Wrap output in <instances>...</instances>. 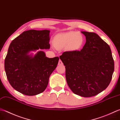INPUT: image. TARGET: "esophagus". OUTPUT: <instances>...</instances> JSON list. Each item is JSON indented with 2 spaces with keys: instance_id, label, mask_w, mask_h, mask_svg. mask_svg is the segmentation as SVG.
I'll return each instance as SVG.
<instances>
[{
  "instance_id": "1",
  "label": "esophagus",
  "mask_w": 120,
  "mask_h": 120,
  "mask_svg": "<svg viewBox=\"0 0 120 120\" xmlns=\"http://www.w3.org/2000/svg\"><path fill=\"white\" fill-rule=\"evenodd\" d=\"M62 64L63 63H62V62L61 61V60H59V62H58V65H62Z\"/></svg>"
}]
</instances>
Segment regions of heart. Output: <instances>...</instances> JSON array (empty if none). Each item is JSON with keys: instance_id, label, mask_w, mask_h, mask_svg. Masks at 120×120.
<instances>
[{"instance_id": "b5f03b06", "label": "heart", "mask_w": 120, "mask_h": 120, "mask_svg": "<svg viewBox=\"0 0 120 120\" xmlns=\"http://www.w3.org/2000/svg\"><path fill=\"white\" fill-rule=\"evenodd\" d=\"M84 43V37L81 33L70 31L56 36L53 39L54 47L58 50L67 48L70 51L77 50Z\"/></svg>"}]
</instances>
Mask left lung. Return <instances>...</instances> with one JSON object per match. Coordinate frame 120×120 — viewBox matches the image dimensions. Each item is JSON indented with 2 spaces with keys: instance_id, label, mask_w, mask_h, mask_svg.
<instances>
[{
  "instance_id": "8db88e82",
  "label": "left lung",
  "mask_w": 120,
  "mask_h": 120,
  "mask_svg": "<svg viewBox=\"0 0 120 120\" xmlns=\"http://www.w3.org/2000/svg\"><path fill=\"white\" fill-rule=\"evenodd\" d=\"M86 43L80 51H66L60 56L65 65L68 85L75 94L97 95L109 86L114 69L111 49L95 33L81 32Z\"/></svg>"
}]
</instances>
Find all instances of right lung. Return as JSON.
Segmentation results:
<instances>
[{
	"mask_svg": "<svg viewBox=\"0 0 120 120\" xmlns=\"http://www.w3.org/2000/svg\"><path fill=\"white\" fill-rule=\"evenodd\" d=\"M49 30H28L14 39L4 60L8 80L16 91L27 96L43 93L49 76L57 66L59 58H49L43 51L33 56L32 51L50 48Z\"/></svg>",
	"mask_w": 120,
	"mask_h": 120,
	"instance_id": "1",
	"label": "right lung"
}]
</instances>
